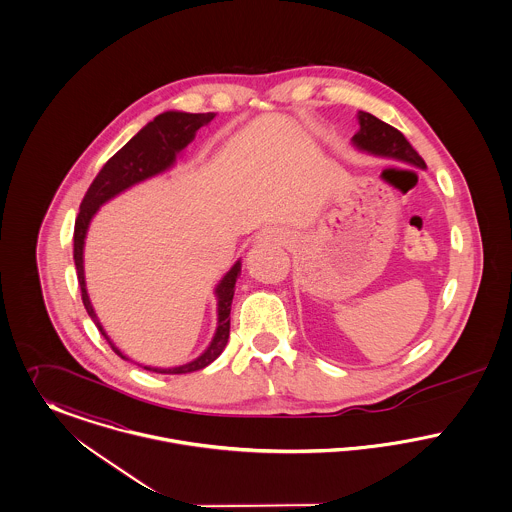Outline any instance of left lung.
<instances>
[{"instance_id": "8db88e82", "label": "left lung", "mask_w": 512, "mask_h": 512, "mask_svg": "<svg viewBox=\"0 0 512 512\" xmlns=\"http://www.w3.org/2000/svg\"><path fill=\"white\" fill-rule=\"evenodd\" d=\"M358 120H360V131L352 137V141L360 151L387 156V158L414 164L418 168H425L423 158L398 129H394L389 123L367 112H358Z\"/></svg>"}]
</instances>
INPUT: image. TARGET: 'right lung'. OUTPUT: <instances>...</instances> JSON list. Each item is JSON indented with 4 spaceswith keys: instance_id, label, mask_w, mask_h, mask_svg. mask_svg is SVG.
<instances>
[{
    "instance_id": "right-lung-1",
    "label": "right lung",
    "mask_w": 512,
    "mask_h": 512,
    "mask_svg": "<svg viewBox=\"0 0 512 512\" xmlns=\"http://www.w3.org/2000/svg\"><path fill=\"white\" fill-rule=\"evenodd\" d=\"M216 114H187V112H164L156 116L151 123H147L125 147H121L98 172V176L85 193V199L81 203L79 216L75 220V234H73V259L77 267V278L81 286V298L85 303V309L89 313L94 325L102 336L108 340L112 350L127 360L120 350L112 344L108 334L102 329L94 309H92L89 294H87V284H85V269H83V247H85V238L87 230L91 224L92 216L96 211L121 191L129 189L131 185L139 181L149 180L152 176L168 170L174 162L178 152L183 151L193 139L199 127L207 125ZM241 263L238 261L230 271L224 274L220 284L216 286L214 294L218 300V327L212 336V342L209 348L197 358V360L183 363L180 367H147L154 373H168V375H180V373H191L207 367L209 363L216 360L222 350L228 344L230 338V309H232V300H234V286L240 276Z\"/></svg>"
}]
</instances>
